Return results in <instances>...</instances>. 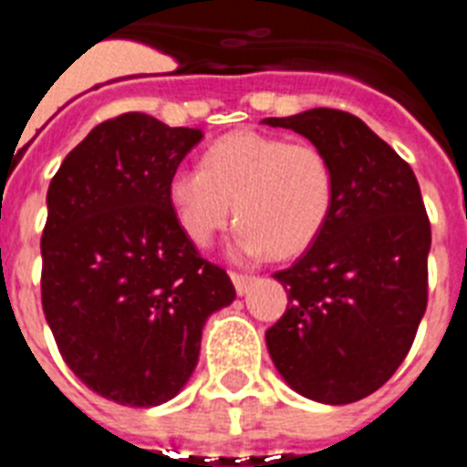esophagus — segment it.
I'll list each match as a JSON object with an SVG mask.
<instances>
[{"instance_id":"obj_1","label":"esophagus","mask_w":467,"mask_h":467,"mask_svg":"<svg viewBox=\"0 0 467 467\" xmlns=\"http://www.w3.org/2000/svg\"><path fill=\"white\" fill-rule=\"evenodd\" d=\"M231 280H234V287H236L238 295H245L250 290V285L254 283L253 275L247 274H236V271H231Z\"/></svg>"}]
</instances>
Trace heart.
<instances>
[{
    "instance_id": "heart-1",
    "label": "heart",
    "mask_w": 467,
    "mask_h": 467,
    "mask_svg": "<svg viewBox=\"0 0 467 467\" xmlns=\"http://www.w3.org/2000/svg\"><path fill=\"white\" fill-rule=\"evenodd\" d=\"M168 203L193 245L208 247L236 205L241 254L295 257L316 243L332 214V161L311 142L236 130L210 144L203 168L172 172Z\"/></svg>"
}]
</instances>
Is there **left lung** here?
Segmentation results:
<instances>
[{
	"instance_id": "1",
	"label": "left lung",
	"mask_w": 467,
	"mask_h": 467,
	"mask_svg": "<svg viewBox=\"0 0 467 467\" xmlns=\"http://www.w3.org/2000/svg\"><path fill=\"white\" fill-rule=\"evenodd\" d=\"M262 123L308 138L334 171L323 234L274 274L290 304L266 329L271 360L304 398L356 402L393 377L426 313L431 220L419 182L348 111L317 107Z\"/></svg>"
}]
</instances>
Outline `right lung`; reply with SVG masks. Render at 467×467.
<instances>
[{
  "label": "right lung",
  "mask_w": 467,
  "mask_h": 467,
  "mask_svg": "<svg viewBox=\"0 0 467 467\" xmlns=\"http://www.w3.org/2000/svg\"><path fill=\"white\" fill-rule=\"evenodd\" d=\"M201 138L140 111L107 119L65 156L47 193V323L81 383L128 407L175 398L208 316L236 299L168 203V180Z\"/></svg>",
  "instance_id": "1"
}]
</instances>
